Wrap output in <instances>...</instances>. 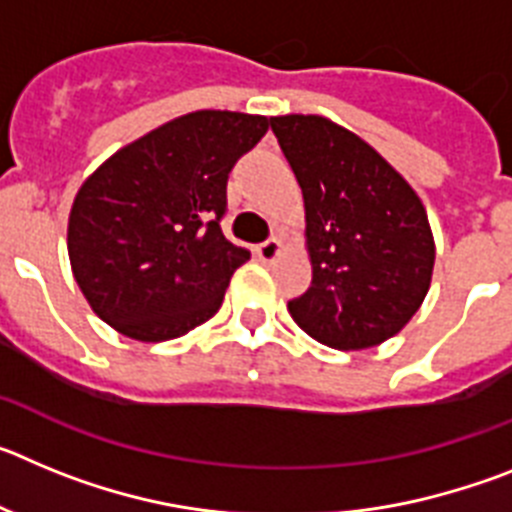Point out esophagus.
Returning <instances> with one entry per match:
<instances>
[{"label":"esophagus","instance_id":"1","mask_svg":"<svg viewBox=\"0 0 512 512\" xmlns=\"http://www.w3.org/2000/svg\"><path fill=\"white\" fill-rule=\"evenodd\" d=\"M256 253H259V259L264 261V264H271V261L279 259V253H282V243H279L277 238H269V241H264L259 248H256Z\"/></svg>","mask_w":512,"mask_h":512}]
</instances>
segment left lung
I'll list each match as a JSON object with an SVG mask.
<instances>
[{
  "label": "left lung",
  "mask_w": 512,
  "mask_h": 512,
  "mask_svg": "<svg viewBox=\"0 0 512 512\" xmlns=\"http://www.w3.org/2000/svg\"><path fill=\"white\" fill-rule=\"evenodd\" d=\"M305 200L312 284L289 302L307 336L341 351L400 333L423 305L436 243L415 189L366 140L320 115L271 117Z\"/></svg>",
  "instance_id": "1"
}]
</instances>
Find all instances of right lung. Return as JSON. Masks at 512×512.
Segmentation results:
<instances>
[{
    "label": "right lung",
    "mask_w": 512,
    "mask_h": 512,
    "mask_svg": "<svg viewBox=\"0 0 512 512\" xmlns=\"http://www.w3.org/2000/svg\"><path fill=\"white\" fill-rule=\"evenodd\" d=\"M269 117L200 110L112 153L76 192L69 261L92 310L143 343L210 320L251 259L220 230L228 174Z\"/></svg>",
    "instance_id": "right-lung-1"
}]
</instances>
